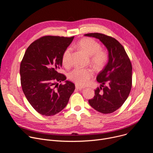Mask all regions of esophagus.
Returning <instances> with one entry per match:
<instances>
[{
	"label": "esophagus",
	"mask_w": 153,
	"mask_h": 153,
	"mask_svg": "<svg viewBox=\"0 0 153 153\" xmlns=\"http://www.w3.org/2000/svg\"><path fill=\"white\" fill-rule=\"evenodd\" d=\"M76 88L77 89V90H82L83 88H82V87H81V86H80L79 85H76Z\"/></svg>",
	"instance_id": "esophagus-1"
}]
</instances>
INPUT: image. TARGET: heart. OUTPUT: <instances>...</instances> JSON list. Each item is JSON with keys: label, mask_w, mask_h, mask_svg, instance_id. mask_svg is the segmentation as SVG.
<instances>
[{"label": "heart", "mask_w": 153, "mask_h": 153, "mask_svg": "<svg viewBox=\"0 0 153 153\" xmlns=\"http://www.w3.org/2000/svg\"><path fill=\"white\" fill-rule=\"evenodd\" d=\"M90 57V62L96 70L102 69L108 61V54L101 50L99 43L91 38H84L77 43L76 45ZM71 48H68L63 54L62 63L64 65H69ZM93 71L90 68H76L68 74L69 79L77 85L83 86L93 77Z\"/></svg>", "instance_id": "heart-1"}]
</instances>
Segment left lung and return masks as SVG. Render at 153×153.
Returning a JSON list of instances; mask_svg holds the SVG:
<instances>
[{
  "instance_id": "left-lung-1",
  "label": "left lung",
  "mask_w": 153,
  "mask_h": 153,
  "mask_svg": "<svg viewBox=\"0 0 153 153\" xmlns=\"http://www.w3.org/2000/svg\"><path fill=\"white\" fill-rule=\"evenodd\" d=\"M84 36L99 39L108 52V62L96 78L101 83L100 88L88 102L101 113H113L123 104L131 89V63L123 46L114 38L97 33Z\"/></svg>"
}]
</instances>
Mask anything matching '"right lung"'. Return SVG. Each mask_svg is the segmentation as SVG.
<instances>
[{
    "label": "right lung",
    "instance_id": "1",
    "mask_svg": "<svg viewBox=\"0 0 153 153\" xmlns=\"http://www.w3.org/2000/svg\"><path fill=\"white\" fill-rule=\"evenodd\" d=\"M74 37L44 36L27 49L20 63L23 92L34 110L42 115L54 116L67 106L75 85L59 73L62 56ZM65 81V84L57 82ZM55 86L54 87V86Z\"/></svg>",
    "mask_w": 153,
    "mask_h": 153
}]
</instances>
